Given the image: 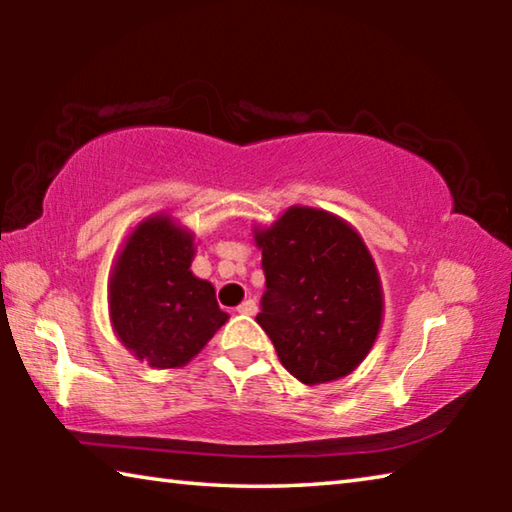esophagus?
Wrapping results in <instances>:
<instances>
[{
	"label": "esophagus",
	"mask_w": 512,
	"mask_h": 512,
	"mask_svg": "<svg viewBox=\"0 0 512 512\" xmlns=\"http://www.w3.org/2000/svg\"><path fill=\"white\" fill-rule=\"evenodd\" d=\"M237 311H239V314H244V316H255L257 314V302L248 298V300L241 302V305L237 307Z\"/></svg>",
	"instance_id": "esophagus-1"
}]
</instances>
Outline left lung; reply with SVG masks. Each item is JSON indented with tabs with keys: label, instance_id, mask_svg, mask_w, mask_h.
I'll use <instances>...</instances> for the list:
<instances>
[{
	"label": "left lung",
	"instance_id": "left-lung-1",
	"mask_svg": "<svg viewBox=\"0 0 512 512\" xmlns=\"http://www.w3.org/2000/svg\"><path fill=\"white\" fill-rule=\"evenodd\" d=\"M266 291L257 323L302 384L341 379L375 343L384 298L359 232L339 216L293 205L255 228Z\"/></svg>",
	"mask_w": 512,
	"mask_h": 512
}]
</instances>
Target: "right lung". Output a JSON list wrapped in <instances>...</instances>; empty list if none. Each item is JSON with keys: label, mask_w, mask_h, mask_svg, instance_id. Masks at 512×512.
<instances>
[{"label": "right lung", "mask_w": 512, "mask_h": 512, "mask_svg": "<svg viewBox=\"0 0 512 512\" xmlns=\"http://www.w3.org/2000/svg\"><path fill=\"white\" fill-rule=\"evenodd\" d=\"M192 259V232L155 214L131 232L112 268V329L153 368L185 366L228 320L212 284L189 271Z\"/></svg>", "instance_id": "add662e5"}]
</instances>
